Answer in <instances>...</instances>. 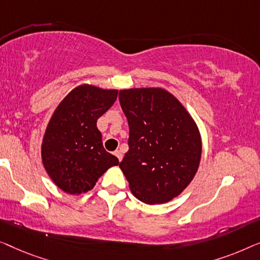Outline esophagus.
<instances>
[{"label":"esophagus","mask_w":260,"mask_h":260,"mask_svg":"<svg viewBox=\"0 0 260 260\" xmlns=\"http://www.w3.org/2000/svg\"><path fill=\"white\" fill-rule=\"evenodd\" d=\"M114 155L119 159V161H121V160H122V152L120 151V149H116V151L114 152Z\"/></svg>","instance_id":"34e87169"}]
</instances>
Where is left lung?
Here are the masks:
<instances>
[{
    "label": "left lung",
    "instance_id": "8db88e82",
    "mask_svg": "<svg viewBox=\"0 0 260 260\" xmlns=\"http://www.w3.org/2000/svg\"><path fill=\"white\" fill-rule=\"evenodd\" d=\"M129 126V149L120 162L135 198L165 204L193 180L202 159L198 125L185 106L161 87L120 89Z\"/></svg>",
    "mask_w": 260,
    "mask_h": 260
}]
</instances>
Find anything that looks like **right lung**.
<instances>
[{
	"label": "right lung",
	"instance_id": "obj_1",
	"mask_svg": "<svg viewBox=\"0 0 260 260\" xmlns=\"http://www.w3.org/2000/svg\"><path fill=\"white\" fill-rule=\"evenodd\" d=\"M118 98V89L83 83L57 105L46 127L41 159L58 188L79 196L92 189L98 179L119 159L102 145L96 121Z\"/></svg>",
	"mask_w": 260,
	"mask_h": 260
}]
</instances>
